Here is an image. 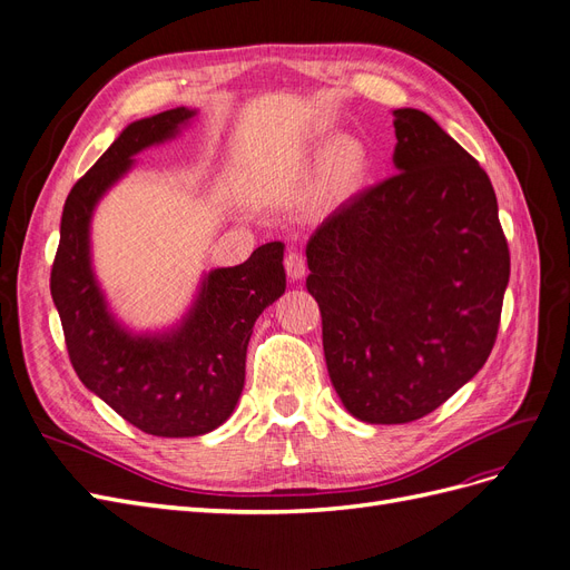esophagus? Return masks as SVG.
<instances>
[{
  "mask_svg": "<svg viewBox=\"0 0 570 570\" xmlns=\"http://www.w3.org/2000/svg\"><path fill=\"white\" fill-rule=\"evenodd\" d=\"M285 271H287V278L289 281H302L306 275V258L302 252H289L285 256Z\"/></svg>",
  "mask_w": 570,
  "mask_h": 570,
  "instance_id": "esophagus-1",
  "label": "esophagus"
}]
</instances>
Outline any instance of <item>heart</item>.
Returning <instances> with one entry per match:
<instances>
[{"label": "heart", "instance_id": "obj_1", "mask_svg": "<svg viewBox=\"0 0 570 570\" xmlns=\"http://www.w3.org/2000/svg\"><path fill=\"white\" fill-rule=\"evenodd\" d=\"M366 164H368V157H366L364 145L350 135H337L323 149V157H321L323 180L333 189V193H344V189L354 187L361 180V176H364L366 170Z\"/></svg>", "mask_w": 570, "mask_h": 570}]
</instances>
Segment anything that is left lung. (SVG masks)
Masks as SVG:
<instances>
[{
    "label": "left lung",
    "mask_w": 570,
    "mask_h": 570,
    "mask_svg": "<svg viewBox=\"0 0 570 570\" xmlns=\"http://www.w3.org/2000/svg\"><path fill=\"white\" fill-rule=\"evenodd\" d=\"M392 116L396 174L306 245L327 375L371 425L423 419L485 366L511 271L485 170L425 111Z\"/></svg>",
    "instance_id": "1"
}]
</instances>
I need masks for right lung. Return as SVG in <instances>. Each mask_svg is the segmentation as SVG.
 I'll return each instance as SVG.
<instances>
[{
  "mask_svg": "<svg viewBox=\"0 0 570 570\" xmlns=\"http://www.w3.org/2000/svg\"><path fill=\"white\" fill-rule=\"evenodd\" d=\"M197 109L176 107L132 120L66 197L51 299L80 383L147 435L197 438L230 419L245 387L252 327L283 297V243L245 264L204 271L185 314L157 331H135L111 308L92 264V216L140 151L176 140Z\"/></svg>",
  "mask_w": 570,
  "mask_h": 570,
  "instance_id": "obj_1",
  "label": "right lung"
}]
</instances>
